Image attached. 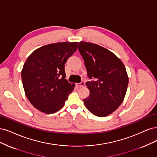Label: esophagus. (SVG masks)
Here are the masks:
<instances>
[{
  "mask_svg": "<svg viewBox=\"0 0 157 157\" xmlns=\"http://www.w3.org/2000/svg\"><path fill=\"white\" fill-rule=\"evenodd\" d=\"M76 85L78 86V87H84V86H85V82H82L79 83H77Z\"/></svg>",
  "mask_w": 157,
  "mask_h": 157,
  "instance_id": "1",
  "label": "esophagus"
}]
</instances>
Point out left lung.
<instances>
[{
  "label": "left lung",
  "instance_id": "1",
  "mask_svg": "<svg viewBox=\"0 0 157 157\" xmlns=\"http://www.w3.org/2000/svg\"><path fill=\"white\" fill-rule=\"evenodd\" d=\"M78 49L90 79L86 82L90 94L83 99L84 104L93 115L105 117L124 98L128 84L125 67L115 55L97 44L80 42Z\"/></svg>",
  "mask_w": 157,
  "mask_h": 157
}]
</instances>
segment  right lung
Here are the masks:
<instances>
[{
    "label": "right lung",
    "mask_w": 157,
    "mask_h": 157,
    "mask_svg": "<svg viewBox=\"0 0 157 157\" xmlns=\"http://www.w3.org/2000/svg\"><path fill=\"white\" fill-rule=\"evenodd\" d=\"M78 42L44 45L27 58L21 71L25 94L35 108L45 113L61 109L75 84L65 79L64 64L78 49Z\"/></svg>",
    "instance_id": "obj_1"
}]
</instances>
